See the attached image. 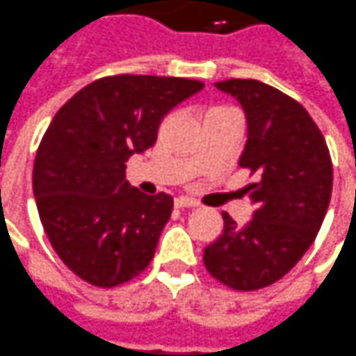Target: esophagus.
<instances>
[{
    "label": "esophagus",
    "instance_id": "34e87169",
    "mask_svg": "<svg viewBox=\"0 0 356 356\" xmlns=\"http://www.w3.org/2000/svg\"><path fill=\"white\" fill-rule=\"evenodd\" d=\"M174 206L176 207H197V202L190 200V197H186V195H180V197H176V200H174Z\"/></svg>",
    "mask_w": 356,
    "mask_h": 356
}]
</instances>
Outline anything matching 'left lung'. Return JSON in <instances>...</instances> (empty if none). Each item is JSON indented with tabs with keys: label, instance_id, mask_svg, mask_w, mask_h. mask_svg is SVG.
<instances>
[{
	"label": "left lung",
	"instance_id": "left-lung-1",
	"mask_svg": "<svg viewBox=\"0 0 356 356\" xmlns=\"http://www.w3.org/2000/svg\"><path fill=\"white\" fill-rule=\"evenodd\" d=\"M249 121L239 166L257 180L245 188L254 213L239 227L229 213L223 233L204 250L216 280L254 292L290 273L316 241L327 211L333 168L327 143L302 104L259 80H225Z\"/></svg>",
	"mask_w": 356,
	"mask_h": 356
}]
</instances>
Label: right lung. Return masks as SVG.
Segmentation results:
<instances>
[{
    "mask_svg": "<svg viewBox=\"0 0 356 356\" xmlns=\"http://www.w3.org/2000/svg\"><path fill=\"white\" fill-rule=\"evenodd\" d=\"M204 83L117 74L72 95L42 135L33 192L44 233L83 282L113 288L139 276L172 213L168 194L125 180V162L156 143L164 115Z\"/></svg>",
    "mask_w": 356,
    "mask_h": 356,
    "instance_id": "add662e5",
    "label": "right lung"
}]
</instances>
